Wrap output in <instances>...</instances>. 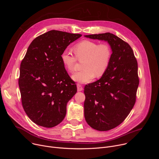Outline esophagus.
<instances>
[{
  "mask_svg": "<svg viewBox=\"0 0 159 159\" xmlns=\"http://www.w3.org/2000/svg\"><path fill=\"white\" fill-rule=\"evenodd\" d=\"M77 91H79V92L82 91V90H83V87H82V85L80 84H77Z\"/></svg>",
  "mask_w": 159,
  "mask_h": 159,
  "instance_id": "1",
  "label": "esophagus"
}]
</instances>
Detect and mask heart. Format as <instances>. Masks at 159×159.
<instances>
[{"instance_id": "obj_1", "label": "heart", "mask_w": 159, "mask_h": 159, "mask_svg": "<svg viewBox=\"0 0 159 159\" xmlns=\"http://www.w3.org/2000/svg\"><path fill=\"white\" fill-rule=\"evenodd\" d=\"M74 51L78 60H84L82 65L84 70L75 73L72 77L74 81L88 83L93 79L94 76L100 77L107 70L112 55L111 48L108 44H98L94 41L84 40L75 45ZM60 58L68 71L72 72L75 70V57L69 52L64 51Z\"/></svg>"}]
</instances>
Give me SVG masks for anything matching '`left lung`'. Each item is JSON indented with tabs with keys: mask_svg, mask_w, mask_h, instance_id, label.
I'll return each instance as SVG.
<instances>
[{
	"mask_svg": "<svg viewBox=\"0 0 159 159\" xmlns=\"http://www.w3.org/2000/svg\"><path fill=\"white\" fill-rule=\"evenodd\" d=\"M107 42L112 55L107 70L98 80L84 88V117L98 131L120 125L133 109L139 84L138 64L129 45L110 33L85 35Z\"/></svg>",
	"mask_w": 159,
	"mask_h": 159,
	"instance_id": "left-lung-1",
	"label": "left lung"
}]
</instances>
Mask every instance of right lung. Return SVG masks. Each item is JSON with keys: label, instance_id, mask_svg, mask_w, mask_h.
<instances>
[{"label": "right lung", "instance_id": "1", "mask_svg": "<svg viewBox=\"0 0 159 159\" xmlns=\"http://www.w3.org/2000/svg\"><path fill=\"white\" fill-rule=\"evenodd\" d=\"M81 36L56 30L45 33L31 42L22 60L19 79L22 104L29 118L39 126L60 124L67 102L77 93L60 56Z\"/></svg>", "mask_w": 159, "mask_h": 159}]
</instances>
